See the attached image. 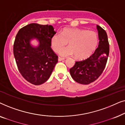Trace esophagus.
<instances>
[{
    "instance_id": "obj_1",
    "label": "esophagus",
    "mask_w": 125,
    "mask_h": 125,
    "mask_svg": "<svg viewBox=\"0 0 125 125\" xmlns=\"http://www.w3.org/2000/svg\"><path fill=\"white\" fill-rule=\"evenodd\" d=\"M64 59H63V58H61L60 57H58V60H59V61H62L64 60Z\"/></svg>"
}]
</instances>
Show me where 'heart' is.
<instances>
[{
  "mask_svg": "<svg viewBox=\"0 0 125 125\" xmlns=\"http://www.w3.org/2000/svg\"><path fill=\"white\" fill-rule=\"evenodd\" d=\"M70 47L61 48L67 42ZM51 43L55 52H59L62 57L74 55L77 59L88 58L93 53L98 44V37L93 31L79 29H65L61 34H54L51 37Z\"/></svg>",
  "mask_w": 125,
  "mask_h": 125,
  "instance_id": "b5f03b06",
  "label": "heart"
}]
</instances>
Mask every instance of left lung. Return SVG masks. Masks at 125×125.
Returning a JSON list of instances; mask_svg holds the SVG:
<instances>
[{"mask_svg":"<svg viewBox=\"0 0 125 125\" xmlns=\"http://www.w3.org/2000/svg\"><path fill=\"white\" fill-rule=\"evenodd\" d=\"M99 44L95 52L88 59L76 61L70 69L72 77L81 84H89L95 81L103 72L109 53V44L106 32L97 25Z\"/></svg>","mask_w":125,"mask_h":125,"instance_id":"obj_1","label":"left lung"}]
</instances>
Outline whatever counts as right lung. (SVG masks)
<instances>
[{
	"label": "right lung",
	"mask_w": 125,
	"mask_h": 125,
	"mask_svg": "<svg viewBox=\"0 0 125 125\" xmlns=\"http://www.w3.org/2000/svg\"><path fill=\"white\" fill-rule=\"evenodd\" d=\"M56 32L52 25L31 23L19 31L13 44V54L18 69L29 83L39 85L47 81L58 62L51 48V37ZM36 38L37 47L30 44Z\"/></svg>",
	"instance_id": "right-lung-1"
}]
</instances>
